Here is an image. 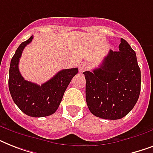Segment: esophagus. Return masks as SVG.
I'll list each match as a JSON object with an SVG mask.
<instances>
[{"label": "esophagus", "instance_id": "34e87169", "mask_svg": "<svg viewBox=\"0 0 153 153\" xmlns=\"http://www.w3.org/2000/svg\"><path fill=\"white\" fill-rule=\"evenodd\" d=\"M90 68V66H89L88 63H86V62H82L81 64L79 65V72H84L85 71H87V70Z\"/></svg>", "mask_w": 153, "mask_h": 153}]
</instances>
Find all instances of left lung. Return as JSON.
I'll use <instances>...</instances> for the list:
<instances>
[{
  "instance_id": "left-lung-1",
  "label": "left lung",
  "mask_w": 153,
  "mask_h": 153,
  "mask_svg": "<svg viewBox=\"0 0 153 153\" xmlns=\"http://www.w3.org/2000/svg\"><path fill=\"white\" fill-rule=\"evenodd\" d=\"M86 100L94 116L117 120L126 116L140 92V70L135 51L121 38L119 51L109 50L99 67L83 72Z\"/></svg>"
}]
</instances>
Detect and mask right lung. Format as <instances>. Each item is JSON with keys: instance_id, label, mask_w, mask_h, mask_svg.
I'll return each mask as SVG.
<instances>
[{"instance_id": "right-lung-1", "label": "right lung", "mask_w": 153, "mask_h": 153, "mask_svg": "<svg viewBox=\"0 0 153 153\" xmlns=\"http://www.w3.org/2000/svg\"><path fill=\"white\" fill-rule=\"evenodd\" d=\"M32 39V36L23 42L11 59L8 88L13 102L23 113L33 117H43L57 110L66 89L79 70H62L41 86L25 80L19 71V61L23 50Z\"/></svg>"}]
</instances>
